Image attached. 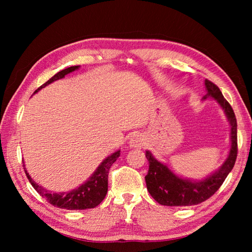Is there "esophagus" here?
<instances>
[{
	"label": "esophagus",
	"instance_id": "1",
	"mask_svg": "<svg viewBox=\"0 0 252 252\" xmlns=\"http://www.w3.org/2000/svg\"><path fill=\"white\" fill-rule=\"evenodd\" d=\"M143 141L144 140H143L142 135H140V134H133L131 136V138H130L129 143H130V146H132V147H141V146H143V144H144Z\"/></svg>",
	"mask_w": 252,
	"mask_h": 252
}]
</instances>
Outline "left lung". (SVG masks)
<instances>
[{"mask_svg": "<svg viewBox=\"0 0 252 252\" xmlns=\"http://www.w3.org/2000/svg\"><path fill=\"white\" fill-rule=\"evenodd\" d=\"M207 94L203 99L215 98L220 105L231 125V149L222 167L205 180L196 182L182 179L175 175L167 165L155 159L151 152H146L149 168L145 176L146 186L155 200L163 206L187 207L201 203L209 199L220 189L226 176L231 172L237 158V121L234 110L222 92L215 83L206 79Z\"/></svg>", "mask_w": 252, "mask_h": 252, "instance_id": "8db88e82", "label": "left lung"}]
</instances>
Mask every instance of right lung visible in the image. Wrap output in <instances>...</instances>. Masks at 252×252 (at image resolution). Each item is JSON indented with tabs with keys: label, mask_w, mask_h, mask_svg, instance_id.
Here are the masks:
<instances>
[{
	"label": "right lung",
	"mask_w": 252,
	"mask_h": 252,
	"mask_svg": "<svg viewBox=\"0 0 252 252\" xmlns=\"http://www.w3.org/2000/svg\"><path fill=\"white\" fill-rule=\"evenodd\" d=\"M77 69H79V66H71L63 69V70L60 72H57L54 77H52L49 80V81L42 84L39 89L35 90L34 93H36L37 91H40L41 89L45 88L46 85H49L50 83L56 81V80L63 79L66 74L77 70ZM119 156L120 151L115 152L98 165V168L96 169L92 176H90V179L87 182H84L82 185H80L77 189H74L72 190H69L67 192H58V194L57 192L47 191L41 185H37L35 182L30 178L29 173L27 172L25 164L24 169L27 178H28L31 185L33 186V189L39 192L42 197L45 198L47 202L51 203V205L61 209H67V210H85V209L95 208L103 201L107 194V190H108L109 169Z\"/></svg>",
	"instance_id": "obj_1"
}]
</instances>
